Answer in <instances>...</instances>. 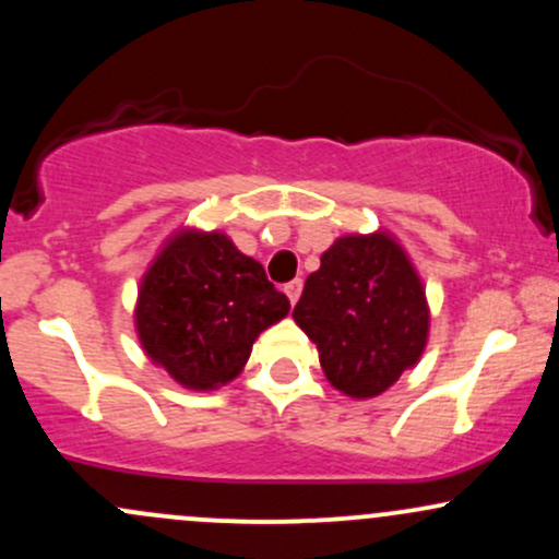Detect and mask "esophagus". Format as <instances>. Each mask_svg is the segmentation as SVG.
<instances>
[{"label": "esophagus", "instance_id": "esophagus-1", "mask_svg": "<svg viewBox=\"0 0 559 559\" xmlns=\"http://www.w3.org/2000/svg\"><path fill=\"white\" fill-rule=\"evenodd\" d=\"M284 292H286V297H289V302L294 305L299 299V294H302V278H294V281H289V284L284 286Z\"/></svg>", "mask_w": 559, "mask_h": 559}]
</instances>
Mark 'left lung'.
I'll list each match as a JSON object with an SVG mask.
<instances>
[{"mask_svg":"<svg viewBox=\"0 0 559 559\" xmlns=\"http://www.w3.org/2000/svg\"><path fill=\"white\" fill-rule=\"evenodd\" d=\"M331 388L355 401L382 395L419 364L429 336L425 284L388 230L349 233L321 254L294 308Z\"/></svg>","mask_w":559,"mask_h":559,"instance_id":"8db88e82","label":"left lung"}]
</instances>
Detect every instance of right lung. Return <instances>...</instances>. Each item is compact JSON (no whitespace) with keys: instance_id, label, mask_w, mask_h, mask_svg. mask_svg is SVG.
I'll use <instances>...</instances> for the list:
<instances>
[{"instance_id":"1","label":"right lung","mask_w":559,"mask_h":559,"mask_svg":"<svg viewBox=\"0 0 559 559\" xmlns=\"http://www.w3.org/2000/svg\"><path fill=\"white\" fill-rule=\"evenodd\" d=\"M265 267L225 233L180 228L138 286L134 329L145 355L188 390H217L247 366L251 345L289 316Z\"/></svg>"}]
</instances>
